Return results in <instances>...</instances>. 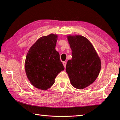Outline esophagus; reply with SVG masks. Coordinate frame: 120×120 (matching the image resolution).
Instances as JSON below:
<instances>
[{
	"label": "esophagus",
	"instance_id": "obj_1",
	"mask_svg": "<svg viewBox=\"0 0 120 120\" xmlns=\"http://www.w3.org/2000/svg\"><path fill=\"white\" fill-rule=\"evenodd\" d=\"M63 65H64V68H66V64H67L66 61H64V62L63 63Z\"/></svg>",
	"mask_w": 120,
	"mask_h": 120
}]
</instances>
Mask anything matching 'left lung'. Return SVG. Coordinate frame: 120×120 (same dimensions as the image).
Instances as JSON below:
<instances>
[{"instance_id": "1", "label": "left lung", "mask_w": 120, "mask_h": 120, "mask_svg": "<svg viewBox=\"0 0 120 120\" xmlns=\"http://www.w3.org/2000/svg\"><path fill=\"white\" fill-rule=\"evenodd\" d=\"M71 49L72 59L67 64L66 71L71 84L75 88L82 89L93 83L101 68V63L94 46L82 35L68 36Z\"/></svg>"}]
</instances>
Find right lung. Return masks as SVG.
Here are the masks:
<instances>
[{"label": "right lung", "instance_id": "right-lung-1", "mask_svg": "<svg viewBox=\"0 0 120 120\" xmlns=\"http://www.w3.org/2000/svg\"><path fill=\"white\" fill-rule=\"evenodd\" d=\"M57 35L50 34L41 37L28 50L25 70L29 81L35 88H50L58 74L64 70L56 50Z\"/></svg>", "mask_w": 120, "mask_h": 120}]
</instances>
